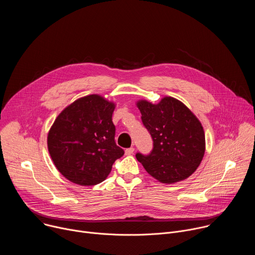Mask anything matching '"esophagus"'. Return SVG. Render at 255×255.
<instances>
[{
	"instance_id": "34e87169",
	"label": "esophagus",
	"mask_w": 255,
	"mask_h": 255,
	"mask_svg": "<svg viewBox=\"0 0 255 255\" xmlns=\"http://www.w3.org/2000/svg\"><path fill=\"white\" fill-rule=\"evenodd\" d=\"M134 147H130V148H127L126 150H125V154L126 155H130V154H132L133 152H134Z\"/></svg>"
}]
</instances>
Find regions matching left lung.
I'll list each match as a JSON object with an SVG mask.
<instances>
[{
    "label": "left lung",
    "mask_w": 255,
    "mask_h": 255,
    "mask_svg": "<svg viewBox=\"0 0 255 255\" xmlns=\"http://www.w3.org/2000/svg\"><path fill=\"white\" fill-rule=\"evenodd\" d=\"M137 106L153 141L150 153L137 152V160L163 184L189 177L205 153V133L200 121L183 103L171 97L163 98L157 105L140 101Z\"/></svg>",
    "instance_id": "left-lung-1"
}]
</instances>
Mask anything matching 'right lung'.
I'll use <instances>...</instances> for the list:
<instances>
[{"label":"right lung","instance_id":"obj_1","mask_svg":"<svg viewBox=\"0 0 255 255\" xmlns=\"http://www.w3.org/2000/svg\"><path fill=\"white\" fill-rule=\"evenodd\" d=\"M115 105L90 95L66 107L47 137L49 154L59 172L81 186L98 185L124 150L115 142Z\"/></svg>","mask_w":255,"mask_h":255}]
</instances>
